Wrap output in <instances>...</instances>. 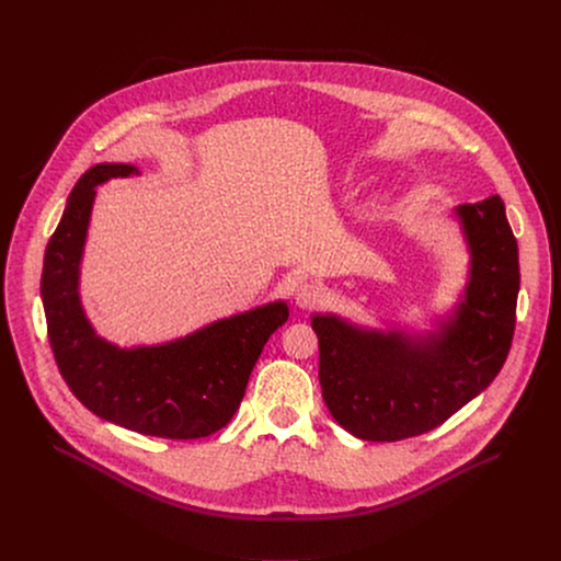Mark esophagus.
I'll list each match as a JSON object with an SVG mask.
<instances>
[{
    "label": "esophagus",
    "mask_w": 561,
    "mask_h": 561,
    "mask_svg": "<svg viewBox=\"0 0 561 561\" xmlns=\"http://www.w3.org/2000/svg\"><path fill=\"white\" fill-rule=\"evenodd\" d=\"M324 297H327L324 288L312 284V282H306L295 290V301L299 308H314L324 301Z\"/></svg>",
    "instance_id": "esophagus-1"
}]
</instances>
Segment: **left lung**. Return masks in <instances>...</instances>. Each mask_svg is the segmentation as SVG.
<instances>
[{"label": "left lung", "instance_id": "1", "mask_svg": "<svg viewBox=\"0 0 561 561\" xmlns=\"http://www.w3.org/2000/svg\"><path fill=\"white\" fill-rule=\"evenodd\" d=\"M470 279L455 314L428 337L357 329L312 314L319 383L335 422L366 442H399L442 426L502 370L519 293L517 239L500 195L455 208Z\"/></svg>", "mask_w": 561, "mask_h": 561}]
</instances>
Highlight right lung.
I'll list each match as a JSON object with an SVG mask.
<instances>
[{"mask_svg": "<svg viewBox=\"0 0 561 561\" xmlns=\"http://www.w3.org/2000/svg\"><path fill=\"white\" fill-rule=\"evenodd\" d=\"M137 173L130 164H98L75 184L44 255L48 342L64 381L98 417L152 437H208L242 404L251 370L288 319V306L273 301L162 346L117 348L98 337L77 293L95 186Z\"/></svg>", "mask_w": 561, "mask_h": 561, "instance_id": "add662e5", "label": "right lung"}]
</instances>
